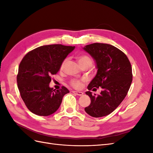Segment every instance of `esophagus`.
I'll list each match as a JSON object with an SVG mask.
<instances>
[{
  "label": "esophagus",
  "mask_w": 153,
  "mask_h": 153,
  "mask_svg": "<svg viewBox=\"0 0 153 153\" xmlns=\"http://www.w3.org/2000/svg\"><path fill=\"white\" fill-rule=\"evenodd\" d=\"M73 93H75V94H76V95H78V96H82V95H83V92L77 91H74Z\"/></svg>",
  "instance_id": "34e87169"
}]
</instances>
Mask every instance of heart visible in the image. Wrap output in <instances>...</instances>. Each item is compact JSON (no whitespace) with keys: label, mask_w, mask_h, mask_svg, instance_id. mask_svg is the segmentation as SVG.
<instances>
[{"label":"heart","mask_w":153,"mask_h":153,"mask_svg":"<svg viewBox=\"0 0 153 153\" xmlns=\"http://www.w3.org/2000/svg\"><path fill=\"white\" fill-rule=\"evenodd\" d=\"M78 62L79 63V64H85V63H91L92 61L91 59L89 57L86 56V55H81L78 57ZM65 63V61L62 63L61 66V68H62L64 66V64ZM71 85L75 87H79V82L77 80H72L71 82Z\"/></svg>","instance_id":"1"}]
</instances>
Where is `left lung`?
Masks as SVG:
<instances>
[{"mask_svg": "<svg viewBox=\"0 0 153 153\" xmlns=\"http://www.w3.org/2000/svg\"><path fill=\"white\" fill-rule=\"evenodd\" d=\"M95 61L97 69L95 77L87 86L85 92L91 104L85 111L95 118L105 116L118 107L128 94L132 82L130 62L122 51L113 45L93 43L83 48ZM101 87L100 95L93 96L91 90Z\"/></svg>", "mask_w": 153, "mask_h": 153, "instance_id": "left-lung-1", "label": "left lung"}]
</instances>
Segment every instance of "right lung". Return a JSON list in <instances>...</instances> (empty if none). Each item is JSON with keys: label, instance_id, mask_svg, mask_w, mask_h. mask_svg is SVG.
Listing matches in <instances>:
<instances>
[{"label": "right lung", "instance_id": "1", "mask_svg": "<svg viewBox=\"0 0 153 153\" xmlns=\"http://www.w3.org/2000/svg\"><path fill=\"white\" fill-rule=\"evenodd\" d=\"M75 47L62 45H43L23 58L18 68L17 83L22 100L30 111L47 116L59 108L63 97L70 91L49 87L51 76L57 74L65 58Z\"/></svg>", "mask_w": 153, "mask_h": 153}]
</instances>
